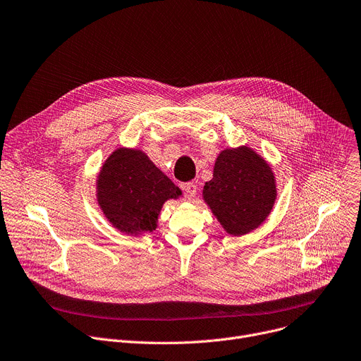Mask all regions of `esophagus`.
Listing matches in <instances>:
<instances>
[{"mask_svg":"<svg viewBox=\"0 0 361 361\" xmlns=\"http://www.w3.org/2000/svg\"><path fill=\"white\" fill-rule=\"evenodd\" d=\"M183 190H184V192H185V195H187V199H194V195L197 194V185H195L194 183H185V184H183Z\"/></svg>","mask_w":361,"mask_h":361,"instance_id":"obj_1","label":"esophagus"}]
</instances>
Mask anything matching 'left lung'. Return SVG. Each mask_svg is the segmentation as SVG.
Listing matches in <instances>:
<instances>
[{
	"mask_svg": "<svg viewBox=\"0 0 361 361\" xmlns=\"http://www.w3.org/2000/svg\"><path fill=\"white\" fill-rule=\"evenodd\" d=\"M203 199L228 235L242 236L267 220L276 200L269 164L249 147L227 148L216 159Z\"/></svg>",
	"mask_w": 361,
	"mask_h": 361,
	"instance_id": "1",
	"label": "left lung"
}]
</instances>
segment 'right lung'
<instances>
[{
    "instance_id": "1",
    "label": "right lung",
    "mask_w": 361,
    "mask_h": 361,
    "mask_svg": "<svg viewBox=\"0 0 361 361\" xmlns=\"http://www.w3.org/2000/svg\"><path fill=\"white\" fill-rule=\"evenodd\" d=\"M181 190L141 149L118 148L104 162L96 197L105 217L126 235L152 232L162 204Z\"/></svg>"
}]
</instances>
